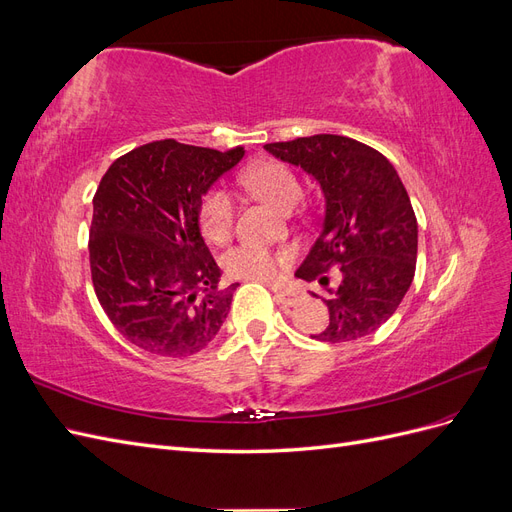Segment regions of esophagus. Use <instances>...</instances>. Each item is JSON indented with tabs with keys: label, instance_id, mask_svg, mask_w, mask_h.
I'll return each instance as SVG.
<instances>
[{
	"label": "esophagus",
	"instance_id": "34e87169",
	"mask_svg": "<svg viewBox=\"0 0 512 512\" xmlns=\"http://www.w3.org/2000/svg\"><path fill=\"white\" fill-rule=\"evenodd\" d=\"M275 292V299H277V303H282V305H288V307H292V305H297L299 301H303V290H299V288H275L273 290Z\"/></svg>",
	"mask_w": 512,
	"mask_h": 512
}]
</instances>
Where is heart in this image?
Wrapping results in <instances>:
<instances>
[{"label":"heart","mask_w":512,"mask_h":512,"mask_svg":"<svg viewBox=\"0 0 512 512\" xmlns=\"http://www.w3.org/2000/svg\"><path fill=\"white\" fill-rule=\"evenodd\" d=\"M245 181L269 203L288 209L301 198V183L292 168L267 160L256 164ZM200 230L203 235L213 241L222 243L230 237L232 222H235V198L224 188L209 190L200 200ZM290 256L286 252H273L269 247L241 243L230 247L222 256V265L230 277H243V280L256 282H273L282 269L288 265Z\"/></svg>","instance_id":"heart-1"}]
</instances>
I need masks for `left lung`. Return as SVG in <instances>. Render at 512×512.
<instances>
[{"label": "left lung", "mask_w": 512, "mask_h": 512, "mask_svg": "<svg viewBox=\"0 0 512 512\" xmlns=\"http://www.w3.org/2000/svg\"><path fill=\"white\" fill-rule=\"evenodd\" d=\"M265 149L301 166L324 194L320 235L294 273L327 290L322 301L329 324L312 337L339 344L374 333L395 314L416 269L418 224L397 170L380 151L337 134L269 143ZM333 266L343 273L337 285H329L326 275Z\"/></svg>", "instance_id": "1"}]
</instances>
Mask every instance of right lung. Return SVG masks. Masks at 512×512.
Listing matches in <instances>:
<instances>
[{
    "instance_id": "right-lung-1",
    "label": "right lung",
    "mask_w": 512,
    "mask_h": 512,
    "mask_svg": "<svg viewBox=\"0 0 512 512\" xmlns=\"http://www.w3.org/2000/svg\"><path fill=\"white\" fill-rule=\"evenodd\" d=\"M243 153L166 138L132 149L104 173L89 230L91 280L130 344L177 359L218 335L239 284L218 286L222 271L200 235L198 211Z\"/></svg>"
}]
</instances>
